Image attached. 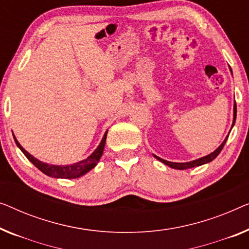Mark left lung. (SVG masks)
<instances>
[{
    "label": "left lung",
    "mask_w": 249,
    "mask_h": 249,
    "mask_svg": "<svg viewBox=\"0 0 249 249\" xmlns=\"http://www.w3.org/2000/svg\"><path fill=\"white\" fill-rule=\"evenodd\" d=\"M236 114H237V106H236V102H235V106H233V121H232V125H231V129L233 127V124H235V121H236ZM229 136L226 137V139L223 140V142L221 143L220 146L218 147L217 149H215L213 153L207 155V156L204 157H201L199 160H192V161H186V163H173V161H168V160H165L163 158L156 156V155H154V157L158 160L161 163H164L165 165H167V166L172 167V168H175V169H187V168H192V167H196V166H201V165L203 164H207V163H210L214 160L215 157L218 156L219 154H220V151L222 150L223 146H225V143L227 142V139H228Z\"/></svg>",
    "instance_id": "1"
}]
</instances>
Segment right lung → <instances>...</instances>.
Returning a JSON list of instances; mask_svg holds the SVG:
<instances>
[{"label": "right lung", "instance_id": "1", "mask_svg": "<svg viewBox=\"0 0 249 249\" xmlns=\"http://www.w3.org/2000/svg\"><path fill=\"white\" fill-rule=\"evenodd\" d=\"M107 131H106V133H104L103 138L101 140L98 148L93 151V153L89 155L86 160L77 161V163H74L71 165H50V164L44 163V161H40L39 160H37V158L32 156V155L29 154L28 151L20 145L16 137H14V135H13V138H14V142L17 143V146L19 147L24 155H26L28 160H30L38 169H40L44 174L55 178H80V176L86 174V173L89 172L92 168H94L96 166V164H98V161L100 160V158L103 154L104 145H106V140H107Z\"/></svg>", "mask_w": 249, "mask_h": 249}]
</instances>
